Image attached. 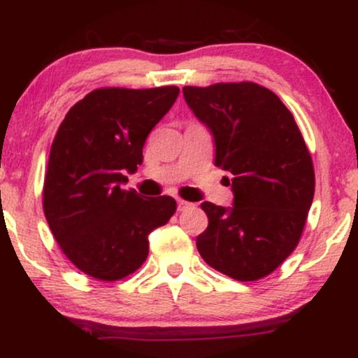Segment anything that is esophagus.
<instances>
[{
	"mask_svg": "<svg viewBox=\"0 0 358 358\" xmlns=\"http://www.w3.org/2000/svg\"><path fill=\"white\" fill-rule=\"evenodd\" d=\"M192 207H193V203L187 202V200H182V199L178 200V210H180V212L187 210V208H192Z\"/></svg>",
	"mask_w": 358,
	"mask_h": 358,
	"instance_id": "1",
	"label": "esophagus"
}]
</instances>
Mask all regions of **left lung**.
I'll return each instance as SVG.
<instances>
[{"label":"left lung","instance_id":"8db88e82","mask_svg":"<svg viewBox=\"0 0 358 358\" xmlns=\"http://www.w3.org/2000/svg\"><path fill=\"white\" fill-rule=\"evenodd\" d=\"M196 117L212 131L215 166L234 207L203 202L208 227L196 237L203 261L237 281L268 276L293 252L315 195L311 155L293 114L254 82L183 87Z\"/></svg>","mask_w":358,"mask_h":358}]
</instances>
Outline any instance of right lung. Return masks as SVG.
<instances>
[{
    "instance_id": "add662e5",
    "label": "right lung",
    "mask_w": 358,
    "mask_h": 358,
    "mask_svg": "<svg viewBox=\"0 0 358 358\" xmlns=\"http://www.w3.org/2000/svg\"><path fill=\"white\" fill-rule=\"evenodd\" d=\"M176 85L101 87L65 114L43 182L48 227L69 261L90 278L117 281L143 266L148 234L176 210L171 196L124 190L143 163V146L178 97Z\"/></svg>"
}]
</instances>
